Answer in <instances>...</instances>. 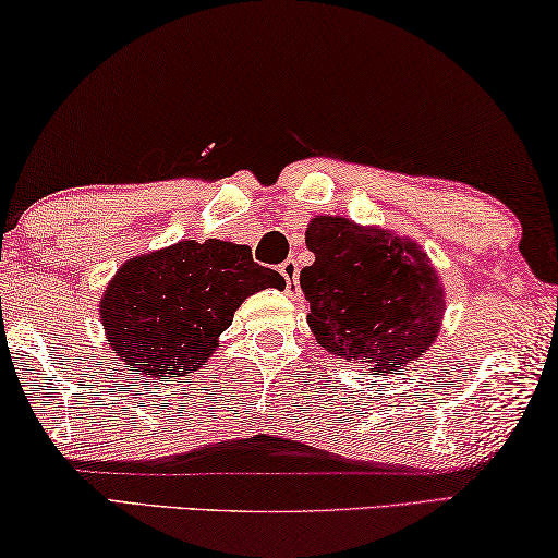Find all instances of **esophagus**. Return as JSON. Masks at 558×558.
<instances>
[{"label":"esophagus","mask_w":558,"mask_h":558,"mask_svg":"<svg viewBox=\"0 0 558 558\" xmlns=\"http://www.w3.org/2000/svg\"><path fill=\"white\" fill-rule=\"evenodd\" d=\"M279 274L287 281V294H296V291H299V264H296V259H287L284 264H279Z\"/></svg>","instance_id":"esophagus-1"}]
</instances>
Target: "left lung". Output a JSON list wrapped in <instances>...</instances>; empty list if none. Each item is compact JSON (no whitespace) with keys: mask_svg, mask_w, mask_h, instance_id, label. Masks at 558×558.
I'll return each mask as SVG.
<instances>
[{"mask_svg":"<svg viewBox=\"0 0 558 558\" xmlns=\"http://www.w3.org/2000/svg\"><path fill=\"white\" fill-rule=\"evenodd\" d=\"M301 269L308 326L328 353L365 363L376 376L415 361L440 333L445 291L423 246L345 217H314Z\"/></svg>","mask_w":558,"mask_h":558,"instance_id":"8db88e82","label":"left lung"}]
</instances>
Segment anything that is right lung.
Returning a JSON list of instances; mask_svg holds the SVG:
<instances>
[{
	"mask_svg": "<svg viewBox=\"0 0 558 558\" xmlns=\"http://www.w3.org/2000/svg\"><path fill=\"white\" fill-rule=\"evenodd\" d=\"M281 287L284 277L246 244L187 240L128 259L98 312L125 368L168 380L203 368L246 296Z\"/></svg>",
	"mask_w": 558,
	"mask_h": 558,
	"instance_id": "obj_1",
	"label": "right lung"
}]
</instances>
